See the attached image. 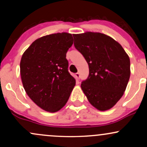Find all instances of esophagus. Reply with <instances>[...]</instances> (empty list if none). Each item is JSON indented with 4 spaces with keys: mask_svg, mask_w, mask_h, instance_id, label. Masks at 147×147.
Returning <instances> with one entry per match:
<instances>
[{
    "mask_svg": "<svg viewBox=\"0 0 147 147\" xmlns=\"http://www.w3.org/2000/svg\"><path fill=\"white\" fill-rule=\"evenodd\" d=\"M75 77H76V79H78V80H79V79H80V74L78 73V72H77V73H76L75 74Z\"/></svg>",
    "mask_w": 147,
    "mask_h": 147,
    "instance_id": "obj_1",
    "label": "esophagus"
}]
</instances>
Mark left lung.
<instances>
[{
	"label": "left lung",
	"instance_id": "left-lung-1",
	"mask_svg": "<svg viewBox=\"0 0 147 147\" xmlns=\"http://www.w3.org/2000/svg\"><path fill=\"white\" fill-rule=\"evenodd\" d=\"M74 45L89 66V75L81 88L92 106L101 111L115 105L129 82L130 59L113 38L99 32L74 34Z\"/></svg>",
	"mask_w": 147,
	"mask_h": 147
}]
</instances>
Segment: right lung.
Instances as JSON below:
<instances>
[{
    "label": "right lung",
    "instance_id": "right-lung-1",
    "mask_svg": "<svg viewBox=\"0 0 147 147\" xmlns=\"http://www.w3.org/2000/svg\"><path fill=\"white\" fill-rule=\"evenodd\" d=\"M73 43L71 34H52L30 45L20 63L25 92L45 111H59L68 102L75 79L69 73L66 53Z\"/></svg>",
    "mask_w": 147,
    "mask_h": 147
}]
</instances>
